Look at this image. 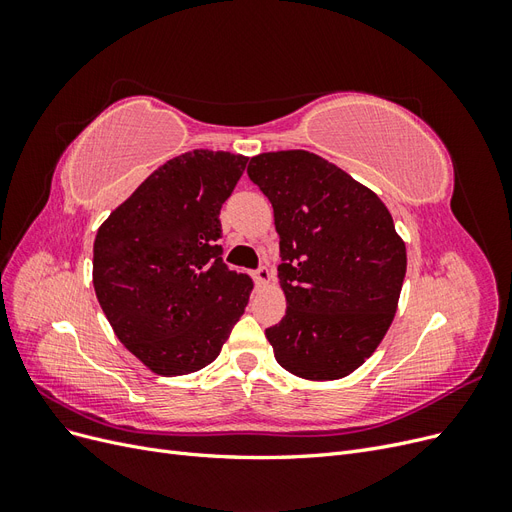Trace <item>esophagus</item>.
<instances>
[{
  "label": "esophagus",
  "mask_w": 512,
  "mask_h": 512,
  "mask_svg": "<svg viewBox=\"0 0 512 512\" xmlns=\"http://www.w3.org/2000/svg\"><path fill=\"white\" fill-rule=\"evenodd\" d=\"M271 271L267 269V267H260L256 273H254V280H256V284L258 286H267L269 282H271Z\"/></svg>",
  "instance_id": "obj_1"
}]
</instances>
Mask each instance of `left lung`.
<instances>
[{
	"label": "left lung",
	"instance_id": "8db88e82",
	"mask_svg": "<svg viewBox=\"0 0 512 512\" xmlns=\"http://www.w3.org/2000/svg\"><path fill=\"white\" fill-rule=\"evenodd\" d=\"M247 175L273 205L286 316L265 335L292 376L327 382L359 369L389 331L406 243L367 185L303 149L254 156Z\"/></svg>",
	"mask_w": 512,
	"mask_h": 512
}]
</instances>
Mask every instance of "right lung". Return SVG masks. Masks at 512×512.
<instances>
[{
    "instance_id": "obj_1",
    "label": "right lung",
    "mask_w": 512,
    "mask_h": 512,
    "mask_svg": "<svg viewBox=\"0 0 512 512\" xmlns=\"http://www.w3.org/2000/svg\"><path fill=\"white\" fill-rule=\"evenodd\" d=\"M247 160L194 149L168 160L108 215L94 288L119 342L158 376L207 367L250 301L252 280L222 262L220 209Z\"/></svg>"
}]
</instances>
